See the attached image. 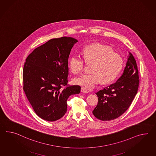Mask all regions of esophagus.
Returning <instances> with one entry per match:
<instances>
[{
  "mask_svg": "<svg viewBox=\"0 0 156 156\" xmlns=\"http://www.w3.org/2000/svg\"><path fill=\"white\" fill-rule=\"evenodd\" d=\"M81 92H82V93H88V92L86 88H84L83 87L81 88Z\"/></svg>",
  "mask_w": 156,
  "mask_h": 156,
  "instance_id": "esophagus-1",
  "label": "esophagus"
}]
</instances>
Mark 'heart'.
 <instances>
[{
  "label": "heart",
  "mask_w": 156,
  "mask_h": 156,
  "mask_svg": "<svg viewBox=\"0 0 156 156\" xmlns=\"http://www.w3.org/2000/svg\"><path fill=\"white\" fill-rule=\"evenodd\" d=\"M83 57L79 53H74L69 66L73 73L82 72L86 63L92 62L90 71L74 78L76 84L86 88H93L102 81L104 83L112 82L121 71L124 60L121 55L113 52L108 46L100 43H93L85 46L82 51Z\"/></svg>",
  "instance_id": "b5f03b06"
}]
</instances>
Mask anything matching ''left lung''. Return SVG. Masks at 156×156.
Returning a JSON list of instances; mask_svg holds the SVG:
<instances>
[{
  "instance_id": "8db88e82",
  "label": "left lung",
  "mask_w": 156,
  "mask_h": 156,
  "mask_svg": "<svg viewBox=\"0 0 156 156\" xmlns=\"http://www.w3.org/2000/svg\"><path fill=\"white\" fill-rule=\"evenodd\" d=\"M139 78L136 60L129 52L123 72L117 81L96 93L99 101L92 111L95 117L101 121H110L123 114L136 95Z\"/></svg>"
}]
</instances>
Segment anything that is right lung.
<instances>
[{
    "mask_svg": "<svg viewBox=\"0 0 156 156\" xmlns=\"http://www.w3.org/2000/svg\"><path fill=\"white\" fill-rule=\"evenodd\" d=\"M77 42L66 37L50 39L26 59L23 90L35 113L44 120L55 121L62 117L69 97L80 92V86L68 84L69 56Z\"/></svg>",
    "mask_w": 156,
    "mask_h": 156,
    "instance_id": "right-lung-1",
    "label": "right lung"
}]
</instances>
